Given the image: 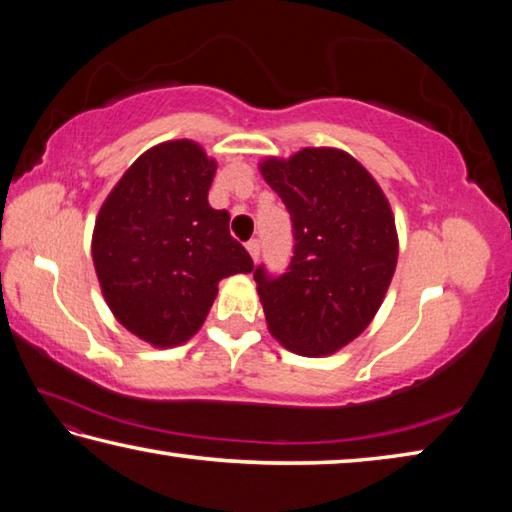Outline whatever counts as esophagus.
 I'll list each match as a JSON object with an SVG mask.
<instances>
[{
  "label": "esophagus",
  "mask_w": 512,
  "mask_h": 512,
  "mask_svg": "<svg viewBox=\"0 0 512 512\" xmlns=\"http://www.w3.org/2000/svg\"><path fill=\"white\" fill-rule=\"evenodd\" d=\"M246 248H248L250 257H253L255 262H257V259H259V248H262V246H259V239H250L248 244H246Z\"/></svg>",
  "instance_id": "obj_1"
}]
</instances>
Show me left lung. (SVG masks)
<instances>
[{"instance_id":"8db88e82","label":"left lung","mask_w":512,"mask_h":512,"mask_svg":"<svg viewBox=\"0 0 512 512\" xmlns=\"http://www.w3.org/2000/svg\"><path fill=\"white\" fill-rule=\"evenodd\" d=\"M259 169L287 205L296 241L287 271L259 264L253 273L268 329L291 352L332 354L368 327L393 280L391 205L375 178L336 149H302Z\"/></svg>"}]
</instances>
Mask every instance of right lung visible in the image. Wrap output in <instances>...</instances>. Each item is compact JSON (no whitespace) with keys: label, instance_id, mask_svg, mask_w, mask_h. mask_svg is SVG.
Segmentation results:
<instances>
[{"label":"right lung","instance_id":"obj_1","mask_svg":"<svg viewBox=\"0 0 512 512\" xmlns=\"http://www.w3.org/2000/svg\"><path fill=\"white\" fill-rule=\"evenodd\" d=\"M216 162L189 140L140 155L103 203L92 259L112 314L142 341L185 343L223 277L255 268L230 235L228 210L207 203Z\"/></svg>","mask_w":512,"mask_h":512}]
</instances>
